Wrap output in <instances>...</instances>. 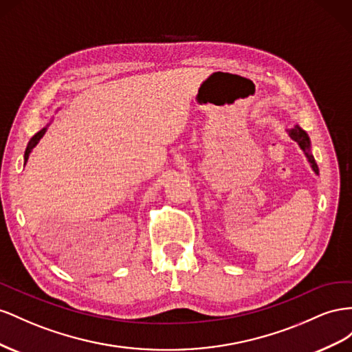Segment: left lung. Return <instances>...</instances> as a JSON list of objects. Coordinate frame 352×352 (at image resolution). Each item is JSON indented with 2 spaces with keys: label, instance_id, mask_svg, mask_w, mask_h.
Listing matches in <instances>:
<instances>
[{
  "label": "left lung",
  "instance_id": "obj_1",
  "mask_svg": "<svg viewBox=\"0 0 352 352\" xmlns=\"http://www.w3.org/2000/svg\"><path fill=\"white\" fill-rule=\"evenodd\" d=\"M286 133L289 134V137L294 140V142L299 146V148L302 150V153L305 155L308 164L311 166V169H313V173L316 175H318V166L316 164V159L313 156V153H311V140L308 137V134L304 131L302 128H300L299 125H295L294 128L290 129H286Z\"/></svg>",
  "mask_w": 352,
  "mask_h": 352
}]
</instances>
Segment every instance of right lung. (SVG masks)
<instances>
[{"mask_svg": "<svg viewBox=\"0 0 352 352\" xmlns=\"http://www.w3.org/2000/svg\"><path fill=\"white\" fill-rule=\"evenodd\" d=\"M50 124H52V122H50ZM50 124H47V125L41 129V131H38V133H36L31 140H29L28 147H26V150H25V164H23V165H26L28 159H29V156H31V152L34 150V147L39 143V140H41V138L44 137V134L47 133V128H48V125H50Z\"/></svg>", "mask_w": 352, "mask_h": 352, "instance_id": "add662e5", "label": "right lung"}]
</instances>
